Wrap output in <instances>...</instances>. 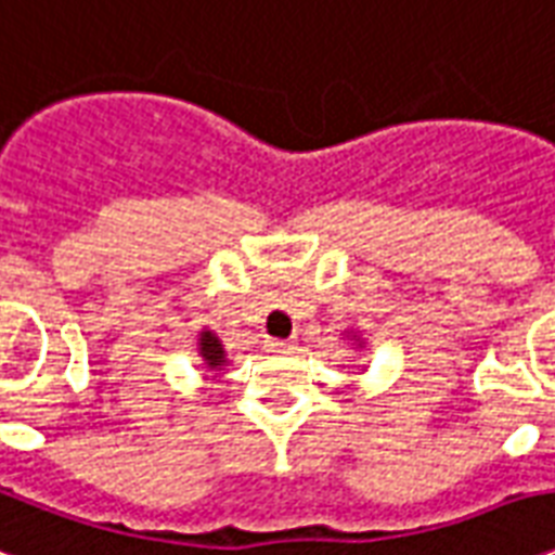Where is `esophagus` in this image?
<instances>
[{
    "label": "esophagus",
    "mask_w": 555,
    "mask_h": 555,
    "mask_svg": "<svg viewBox=\"0 0 555 555\" xmlns=\"http://www.w3.org/2000/svg\"><path fill=\"white\" fill-rule=\"evenodd\" d=\"M264 347H267V352H291L294 347H297V344H294V340L270 338V340H264Z\"/></svg>",
    "instance_id": "esophagus-1"
}]
</instances>
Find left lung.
Wrapping results in <instances>:
<instances>
[{
	"label": "left lung",
	"instance_id": "8db88e82",
	"mask_svg": "<svg viewBox=\"0 0 555 555\" xmlns=\"http://www.w3.org/2000/svg\"><path fill=\"white\" fill-rule=\"evenodd\" d=\"M352 340H356V344H359V350H361V347H364V344H361V340H359V335H352Z\"/></svg>",
	"mask_w": 555,
	"mask_h": 555
}]
</instances>
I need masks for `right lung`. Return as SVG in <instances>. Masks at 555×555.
I'll return each mask as SVG.
<instances>
[{
  "instance_id": "obj_1",
  "label": "right lung",
  "mask_w": 555,
  "mask_h": 555,
  "mask_svg": "<svg viewBox=\"0 0 555 555\" xmlns=\"http://www.w3.org/2000/svg\"><path fill=\"white\" fill-rule=\"evenodd\" d=\"M196 352H199V359H203V364L211 373H223L225 364H229L223 350V340L217 338V332L211 330H203L199 335H196Z\"/></svg>"
}]
</instances>
